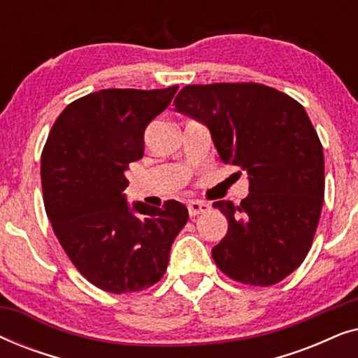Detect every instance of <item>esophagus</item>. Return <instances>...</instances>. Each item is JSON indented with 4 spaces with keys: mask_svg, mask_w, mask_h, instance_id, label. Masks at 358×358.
Wrapping results in <instances>:
<instances>
[{
    "mask_svg": "<svg viewBox=\"0 0 358 358\" xmlns=\"http://www.w3.org/2000/svg\"><path fill=\"white\" fill-rule=\"evenodd\" d=\"M187 208H189V215L190 217H195V215H200V213H205L210 210V203L203 202V200H192V202L187 203Z\"/></svg>",
    "mask_w": 358,
    "mask_h": 358,
    "instance_id": "1",
    "label": "esophagus"
}]
</instances>
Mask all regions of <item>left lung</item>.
<instances>
[{"instance_id":"left-lung-1","label":"left lung","mask_w":358,"mask_h":358,"mask_svg":"<svg viewBox=\"0 0 358 358\" xmlns=\"http://www.w3.org/2000/svg\"><path fill=\"white\" fill-rule=\"evenodd\" d=\"M174 104L208 127L224 164L249 176L241 203L213 202L228 220L215 264L244 285L282 282L310 252L324 202V155L305 107L261 83L189 85Z\"/></svg>"}]
</instances>
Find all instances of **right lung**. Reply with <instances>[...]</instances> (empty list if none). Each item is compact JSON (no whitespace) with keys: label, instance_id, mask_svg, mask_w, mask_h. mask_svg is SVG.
Returning <instances> with one entry per match:
<instances>
[{"label":"right lung","instance_id":"1","mask_svg":"<svg viewBox=\"0 0 358 358\" xmlns=\"http://www.w3.org/2000/svg\"><path fill=\"white\" fill-rule=\"evenodd\" d=\"M179 86L101 90L68 104L42 151L43 205L73 266L101 290L141 292L163 278L176 236L189 220L182 203L161 208L122 194L125 171L145 151V129Z\"/></svg>","mask_w":358,"mask_h":358}]
</instances>
